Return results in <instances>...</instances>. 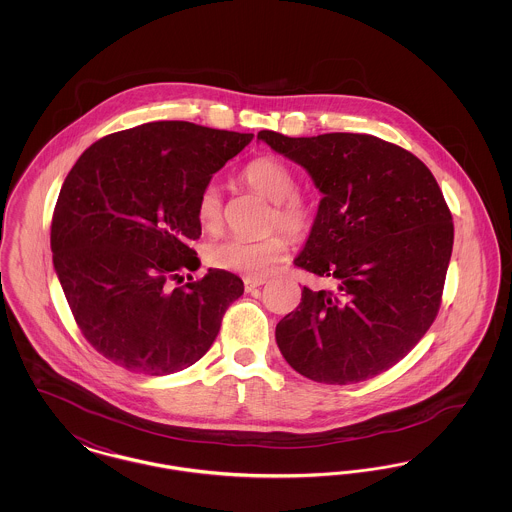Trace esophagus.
I'll list each match as a JSON object with an SVG mask.
<instances>
[{"instance_id":"esophagus-1","label":"esophagus","mask_w":512,"mask_h":512,"mask_svg":"<svg viewBox=\"0 0 512 512\" xmlns=\"http://www.w3.org/2000/svg\"><path fill=\"white\" fill-rule=\"evenodd\" d=\"M265 284V278H245L244 286L245 292H253L257 288H261Z\"/></svg>"}]
</instances>
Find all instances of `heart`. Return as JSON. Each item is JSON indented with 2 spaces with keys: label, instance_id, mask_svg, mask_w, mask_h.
Segmentation results:
<instances>
[{
  "label": "heart",
  "instance_id": "b5f03b06",
  "mask_svg": "<svg viewBox=\"0 0 512 512\" xmlns=\"http://www.w3.org/2000/svg\"><path fill=\"white\" fill-rule=\"evenodd\" d=\"M245 184L272 201L270 226H280L290 234H305L315 222V205L297 194V180L292 169L278 157H259L242 172ZM197 220L203 230L217 232L222 226V195L215 184H205L197 195ZM290 251V240L282 232L265 238H224L209 245L207 261L213 267L244 274L247 278H263L278 267Z\"/></svg>",
  "mask_w": 512,
  "mask_h": 512
}]
</instances>
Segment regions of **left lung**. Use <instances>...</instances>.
Here are the masks:
<instances>
[{"mask_svg":"<svg viewBox=\"0 0 512 512\" xmlns=\"http://www.w3.org/2000/svg\"><path fill=\"white\" fill-rule=\"evenodd\" d=\"M257 140L311 174L324 195L295 267L328 278L303 288L276 326L293 370L322 384H357L397 365L428 332L453 251L451 211L411 151L368 134Z\"/></svg>","mask_w":512,"mask_h":512,"instance_id":"left-lung-1","label":"left lung"}]
</instances>
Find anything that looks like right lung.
<instances>
[{
	"mask_svg": "<svg viewBox=\"0 0 512 512\" xmlns=\"http://www.w3.org/2000/svg\"><path fill=\"white\" fill-rule=\"evenodd\" d=\"M253 134L146 122L88 147L51 220L53 267L74 320L111 363L165 376L199 361L244 293L240 276L197 270V195Z\"/></svg>",
	"mask_w": 512,
	"mask_h": 512,
	"instance_id": "right-lung-1",
	"label": "right lung"
}]
</instances>
